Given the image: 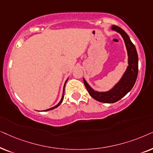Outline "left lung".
Here are the masks:
<instances>
[{"label":"left lung","mask_w":153,"mask_h":153,"mask_svg":"<svg viewBox=\"0 0 153 153\" xmlns=\"http://www.w3.org/2000/svg\"><path fill=\"white\" fill-rule=\"evenodd\" d=\"M111 29L119 33L125 40L128 55V66L120 80L111 89L107 91H98L91 88L83 78L85 86L89 95L99 102L113 103L119 101L129 92L135 84L138 71V57L134 45L123 29L117 26H112Z\"/></svg>","instance_id":"8db88e82"}]
</instances>
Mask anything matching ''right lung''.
Wrapping results in <instances>:
<instances>
[{
  "mask_svg": "<svg viewBox=\"0 0 153 153\" xmlns=\"http://www.w3.org/2000/svg\"><path fill=\"white\" fill-rule=\"evenodd\" d=\"M67 81H68V79H67V80H66V82H65V84H64V91H63V95H62V99H61V101H59V103L57 105H56L55 106H54V107H52V108H49V109H47V110H45V111H51V110H53V109H54V108H57L59 105L61 103H62V101H63V99H64V87H65V85H66V82Z\"/></svg>",
  "mask_w": 153,
  "mask_h": 153,
  "instance_id": "1",
  "label": "right lung"
}]
</instances>
